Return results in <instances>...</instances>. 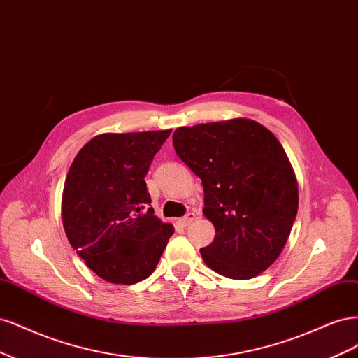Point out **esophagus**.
<instances>
[{
  "label": "esophagus",
  "instance_id": "obj_1",
  "mask_svg": "<svg viewBox=\"0 0 358 358\" xmlns=\"http://www.w3.org/2000/svg\"><path fill=\"white\" fill-rule=\"evenodd\" d=\"M194 213H187L186 215H184V217H181L180 218V220H178V224L180 226H182V227H186V226H189L193 220H194Z\"/></svg>",
  "mask_w": 358,
  "mask_h": 358
}]
</instances>
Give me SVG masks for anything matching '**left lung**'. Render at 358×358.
Instances as JSON below:
<instances>
[{
  "instance_id": "8db88e82",
  "label": "left lung",
  "mask_w": 358,
  "mask_h": 358,
  "mask_svg": "<svg viewBox=\"0 0 358 358\" xmlns=\"http://www.w3.org/2000/svg\"><path fill=\"white\" fill-rule=\"evenodd\" d=\"M177 156L202 181L203 214L215 238L208 268L250 280L278 259L297 214V181L282 145L260 123L234 119L178 128Z\"/></svg>"
}]
</instances>
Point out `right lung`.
<instances>
[{"label":"right lung","mask_w":358,"mask_h":358,"mask_svg":"<svg viewBox=\"0 0 358 358\" xmlns=\"http://www.w3.org/2000/svg\"><path fill=\"white\" fill-rule=\"evenodd\" d=\"M169 134L98 135L68 171L62 194L66 238L108 282L131 285L148 278L174 234L155 215L144 180Z\"/></svg>","instance_id":"add662e5"}]
</instances>
